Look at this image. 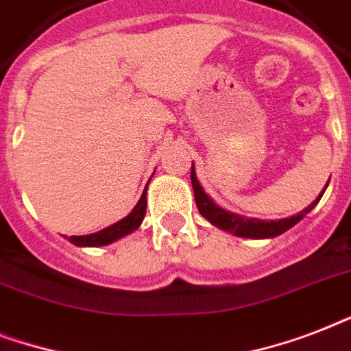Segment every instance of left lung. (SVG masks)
Listing matches in <instances>:
<instances>
[{"instance_id":"8db88e82","label":"left lung","mask_w":351,"mask_h":351,"mask_svg":"<svg viewBox=\"0 0 351 351\" xmlns=\"http://www.w3.org/2000/svg\"><path fill=\"white\" fill-rule=\"evenodd\" d=\"M191 184L193 191H195V200H197V208L204 219L209 220V222L213 226H217L219 230L233 233L237 234V237H244V239H273V237L282 234L284 231H288L289 228H293L297 222H300V220L304 219L306 215L310 213L311 209L319 204L321 197L324 195V191H326V189H322L321 195H319L308 208H304L300 213L293 215V217H288V219L280 220H261L245 219L242 215L231 213V211H226L224 208L217 206L213 198L209 197L208 193L204 191V187L200 186V182H198L197 178V171H195V164H193L191 169Z\"/></svg>"}]
</instances>
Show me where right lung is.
Wrapping results in <instances>:
<instances>
[{"instance_id":"obj_1","label":"right lung","mask_w":351,"mask_h":351,"mask_svg":"<svg viewBox=\"0 0 351 351\" xmlns=\"http://www.w3.org/2000/svg\"><path fill=\"white\" fill-rule=\"evenodd\" d=\"M145 208H147V186L143 189L142 197L138 200V204L132 208V211L127 215L125 219L118 220L117 224L109 226L106 230L96 231L90 234H82V237H69V242L78 247H98V245L112 244L120 240L121 237L132 233L140 228L145 217Z\"/></svg>"}]
</instances>
